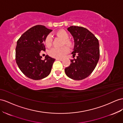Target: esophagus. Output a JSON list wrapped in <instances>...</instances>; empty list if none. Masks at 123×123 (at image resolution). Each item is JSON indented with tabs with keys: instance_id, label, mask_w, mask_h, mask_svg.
Returning a JSON list of instances; mask_svg holds the SVG:
<instances>
[{
	"instance_id": "34e87169",
	"label": "esophagus",
	"mask_w": 123,
	"mask_h": 123,
	"mask_svg": "<svg viewBox=\"0 0 123 123\" xmlns=\"http://www.w3.org/2000/svg\"><path fill=\"white\" fill-rule=\"evenodd\" d=\"M56 59H57V60H59V61H62V60H63V59H62V58H56Z\"/></svg>"
}]
</instances>
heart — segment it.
Returning a JSON list of instances; mask_svg holds the SVG:
<instances>
[{
	"instance_id": "1",
	"label": "heart",
	"mask_w": 123,
	"mask_h": 123,
	"mask_svg": "<svg viewBox=\"0 0 123 123\" xmlns=\"http://www.w3.org/2000/svg\"><path fill=\"white\" fill-rule=\"evenodd\" d=\"M57 37L62 39V45H66L68 48H71L73 43L70 39L69 38V34L64 29H59L55 32ZM44 43L46 47H51L52 44V38L50 35H48L44 39ZM69 51V49L67 46H64L61 48H53L49 52V55L54 58H62L67 54Z\"/></svg>"
}]
</instances>
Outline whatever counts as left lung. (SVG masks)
I'll return each mask as SVG.
<instances>
[{
  "mask_svg": "<svg viewBox=\"0 0 123 123\" xmlns=\"http://www.w3.org/2000/svg\"><path fill=\"white\" fill-rule=\"evenodd\" d=\"M74 40L73 57L71 64L66 68L65 72L70 78L81 80L94 71L100 56L98 39L87 29L81 26H71L68 28Z\"/></svg>",
  "mask_w": 123,
  "mask_h": 123,
  "instance_id": "1",
  "label": "left lung"
}]
</instances>
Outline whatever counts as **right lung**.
I'll return each instance as SVG.
<instances>
[{
	"label": "right lung",
	"mask_w": 123,
	"mask_h": 123,
	"mask_svg": "<svg viewBox=\"0 0 123 123\" xmlns=\"http://www.w3.org/2000/svg\"><path fill=\"white\" fill-rule=\"evenodd\" d=\"M52 31L43 25H36L27 30L17 41L15 60L18 68L26 77L35 80L50 74L55 58L45 56L42 60L41 51H45L44 39Z\"/></svg>",
	"instance_id": "right-lung-1"
}]
</instances>
